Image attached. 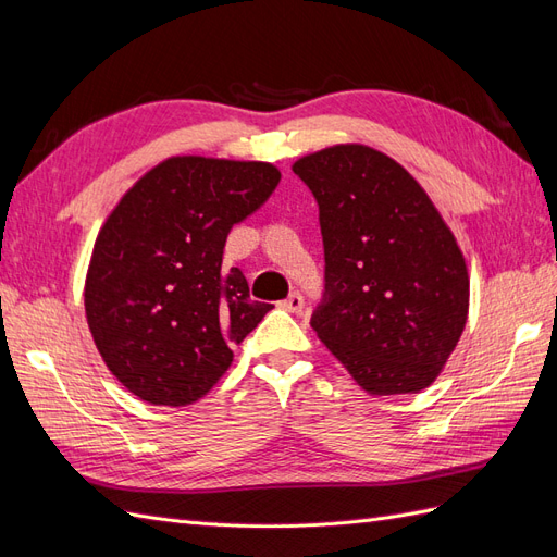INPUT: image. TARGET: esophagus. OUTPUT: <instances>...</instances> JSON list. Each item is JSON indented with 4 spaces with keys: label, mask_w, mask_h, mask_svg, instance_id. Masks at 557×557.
<instances>
[{
    "label": "esophagus",
    "mask_w": 557,
    "mask_h": 557,
    "mask_svg": "<svg viewBox=\"0 0 557 557\" xmlns=\"http://www.w3.org/2000/svg\"><path fill=\"white\" fill-rule=\"evenodd\" d=\"M281 307H283L285 311H290V313H299L301 307H305V299H301L299 293H290L288 297H285V299L281 301Z\"/></svg>",
    "instance_id": "1"
}]
</instances>
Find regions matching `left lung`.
<instances>
[{"instance_id": "left-lung-1", "label": "left lung", "mask_w": 557, "mask_h": 557, "mask_svg": "<svg viewBox=\"0 0 557 557\" xmlns=\"http://www.w3.org/2000/svg\"><path fill=\"white\" fill-rule=\"evenodd\" d=\"M293 172L320 209L318 339L369 395L425 391L469 311V274L450 227L399 162L364 144L315 150Z\"/></svg>"}]
</instances>
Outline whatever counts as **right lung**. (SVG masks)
<instances>
[{"label":"right lung","mask_w":557,"mask_h":557,"mask_svg":"<svg viewBox=\"0 0 557 557\" xmlns=\"http://www.w3.org/2000/svg\"><path fill=\"white\" fill-rule=\"evenodd\" d=\"M278 181L272 162L174 156L107 215L83 305L99 356L132 395L156 407L201 399L230 369L232 346L272 309L250 299L223 248Z\"/></svg>","instance_id":"add662e5"}]
</instances>
